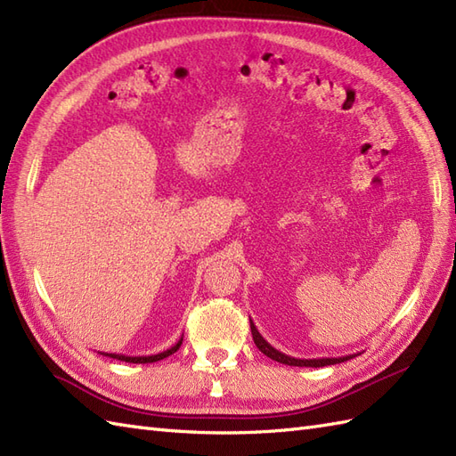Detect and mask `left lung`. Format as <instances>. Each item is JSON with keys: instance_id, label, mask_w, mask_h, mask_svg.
<instances>
[{"instance_id": "obj_1", "label": "left lung", "mask_w": 456, "mask_h": 456, "mask_svg": "<svg viewBox=\"0 0 456 456\" xmlns=\"http://www.w3.org/2000/svg\"><path fill=\"white\" fill-rule=\"evenodd\" d=\"M250 330H252V339H254L256 346H258L267 358L279 362V364L300 366V368H305V366L306 368H322V366L339 364V362H345V360H350V358L356 356V354H348V356H339V358H295V356H289V354L281 353V350H277L270 343H267L264 337L260 335V331L256 330V325H254L252 320H250Z\"/></svg>"}]
</instances>
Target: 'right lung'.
Wrapping results in <instances>:
<instances>
[{"mask_svg":"<svg viewBox=\"0 0 456 456\" xmlns=\"http://www.w3.org/2000/svg\"><path fill=\"white\" fill-rule=\"evenodd\" d=\"M181 343H183V337L171 348L163 350V353H158V354H150V356H125V354H117V353H100V354L115 358V360H121V362H133V364H150V362H158V360H163V358L171 356L173 353H177Z\"/></svg>","mask_w":456,"mask_h":456,"instance_id":"right-lung-1","label":"right lung"}]
</instances>
